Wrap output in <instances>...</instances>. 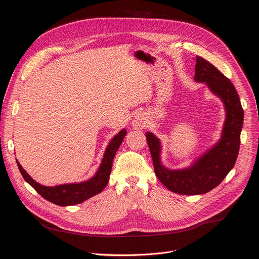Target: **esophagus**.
<instances>
[{
	"label": "esophagus",
	"instance_id": "esophagus-1",
	"mask_svg": "<svg viewBox=\"0 0 259 259\" xmlns=\"http://www.w3.org/2000/svg\"><path fill=\"white\" fill-rule=\"evenodd\" d=\"M145 124V118L141 115H137L134 120H133V126L134 128H142L143 125Z\"/></svg>",
	"mask_w": 259,
	"mask_h": 259
}]
</instances>
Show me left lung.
<instances>
[{"label":"left lung","instance_id":"left-lung-1","mask_svg":"<svg viewBox=\"0 0 259 259\" xmlns=\"http://www.w3.org/2000/svg\"><path fill=\"white\" fill-rule=\"evenodd\" d=\"M194 80L205 82L219 96L226 111V120L220 141L183 169H168L161 162V142L149 132L146 140L154 162L156 176L170 191L179 194L195 195L207 193L222 183L236 162L244 111L236 90L230 79L203 57L196 56Z\"/></svg>","mask_w":259,"mask_h":259}]
</instances>
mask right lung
<instances>
[{"mask_svg": "<svg viewBox=\"0 0 259 259\" xmlns=\"http://www.w3.org/2000/svg\"><path fill=\"white\" fill-rule=\"evenodd\" d=\"M125 135L126 131L123 128L114 137L105 149L101 164L95 176L90 180L80 182V183H70L51 187L44 186L35 182L26 172L18 160L17 164L24 180L31 185L44 199L58 206H71L80 204L90 199V197L100 193L105 188L106 184L109 183L114 157L119 146L122 143Z\"/></svg>", "mask_w": 259, "mask_h": 259, "instance_id": "add662e5", "label": "right lung"}]
</instances>
